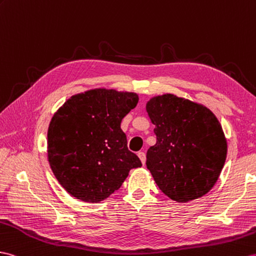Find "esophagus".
Returning a JSON list of instances; mask_svg holds the SVG:
<instances>
[{
    "label": "esophagus",
    "instance_id": "1",
    "mask_svg": "<svg viewBox=\"0 0 256 256\" xmlns=\"http://www.w3.org/2000/svg\"><path fill=\"white\" fill-rule=\"evenodd\" d=\"M137 156H138V158L140 159L142 166H145V163H146V154H145V152H140L138 154H137Z\"/></svg>",
    "mask_w": 256,
    "mask_h": 256
}]
</instances>
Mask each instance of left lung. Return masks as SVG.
<instances>
[{
  "label": "left lung",
  "instance_id": "1",
  "mask_svg": "<svg viewBox=\"0 0 256 256\" xmlns=\"http://www.w3.org/2000/svg\"><path fill=\"white\" fill-rule=\"evenodd\" d=\"M154 124L156 145L147 152V168L161 192L178 202L204 196L225 164L227 142L211 110L164 94L146 106Z\"/></svg>",
  "mask_w": 256,
  "mask_h": 256
}]
</instances>
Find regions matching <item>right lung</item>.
Returning <instances> with one entry per match:
<instances>
[{"mask_svg": "<svg viewBox=\"0 0 256 256\" xmlns=\"http://www.w3.org/2000/svg\"><path fill=\"white\" fill-rule=\"evenodd\" d=\"M137 102L135 93L96 88L72 96L52 118L48 162L68 194L84 202L102 201L122 186L130 170L142 166L121 130Z\"/></svg>", "mask_w": 256, "mask_h": 256, "instance_id": "1", "label": "right lung"}]
</instances>
